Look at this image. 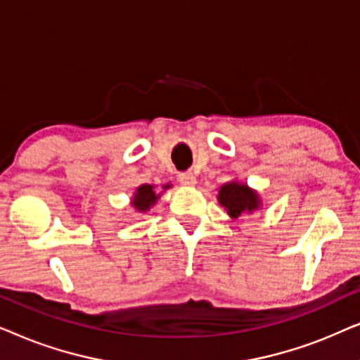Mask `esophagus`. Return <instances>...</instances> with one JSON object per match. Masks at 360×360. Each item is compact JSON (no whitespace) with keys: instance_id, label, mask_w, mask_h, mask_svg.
Masks as SVG:
<instances>
[{"instance_id":"obj_1","label":"esophagus","mask_w":360,"mask_h":360,"mask_svg":"<svg viewBox=\"0 0 360 360\" xmlns=\"http://www.w3.org/2000/svg\"><path fill=\"white\" fill-rule=\"evenodd\" d=\"M179 181L184 186H195L196 185V176L191 172H185V174L179 175Z\"/></svg>"}]
</instances>
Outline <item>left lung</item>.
<instances>
[{
	"label": "left lung",
	"instance_id": "obj_1",
	"mask_svg": "<svg viewBox=\"0 0 360 360\" xmlns=\"http://www.w3.org/2000/svg\"><path fill=\"white\" fill-rule=\"evenodd\" d=\"M218 203L228 211V214L233 219L262 210V200H260L259 191L250 188L248 184L239 180H231L221 186Z\"/></svg>",
	"mask_w": 360,
	"mask_h": 360
}]
</instances>
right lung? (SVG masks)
Segmentation results:
<instances>
[{
	"mask_svg": "<svg viewBox=\"0 0 360 360\" xmlns=\"http://www.w3.org/2000/svg\"><path fill=\"white\" fill-rule=\"evenodd\" d=\"M169 188H172L170 184L162 185L160 188H157V185H149V184L139 185L134 193H132L129 205L134 208V211H137V213H147V211H149L152 206L160 200L162 193Z\"/></svg>",
	"mask_w": 360,
	"mask_h": 360,
	"instance_id": "obj_1",
	"label": "right lung"
}]
</instances>
